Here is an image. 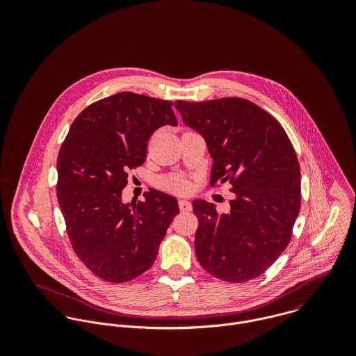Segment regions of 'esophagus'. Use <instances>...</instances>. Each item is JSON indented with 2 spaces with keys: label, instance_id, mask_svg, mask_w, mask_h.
Wrapping results in <instances>:
<instances>
[{
  "label": "esophagus",
  "instance_id": "1",
  "mask_svg": "<svg viewBox=\"0 0 356 356\" xmlns=\"http://www.w3.org/2000/svg\"><path fill=\"white\" fill-rule=\"evenodd\" d=\"M178 205H179V209H181L182 212H189V211H192V203L188 202V200H179Z\"/></svg>",
  "mask_w": 356,
  "mask_h": 356
}]
</instances>
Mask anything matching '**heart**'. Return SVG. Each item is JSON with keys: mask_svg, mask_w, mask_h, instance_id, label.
I'll use <instances>...</instances> for the list:
<instances>
[{"mask_svg": "<svg viewBox=\"0 0 356 356\" xmlns=\"http://www.w3.org/2000/svg\"><path fill=\"white\" fill-rule=\"evenodd\" d=\"M161 186L168 189V191H172V192H178V193H186L191 191V184L189 181L182 177V175H170V177H165L163 181H161Z\"/></svg>", "mask_w": 356, "mask_h": 356, "instance_id": "1", "label": "heart"}]
</instances>
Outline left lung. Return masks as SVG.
<instances>
[{
	"label": "left lung",
	"mask_w": 356,
	"mask_h": 356,
	"mask_svg": "<svg viewBox=\"0 0 356 356\" xmlns=\"http://www.w3.org/2000/svg\"><path fill=\"white\" fill-rule=\"evenodd\" d=\"M184 123L202 134L213 163L209 184L230 182V211L195 200V250L211 275L245 282L284 252L300 211V164L284 127L254 102L238 97L177 100Z\"/></svg>",
	"instance_id": "8db88e82"
}]
</instances>
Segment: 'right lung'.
Returning <instances> with one entry per match:
<instances>
[{
	"label": "right lung",
	"instance_id": "1",
	"mask_svg": "<svg viewBox=\"0 0 356 356\" xmlns=\"http://www.w3.org/2000/svg\"><path fill=\"white\" fill-rule=\"evenodd\" d=\"M172 102L122 92L86 106L57 157V200L83 264L108 282L145 273L179 213L175 197L149 188L144 202H122L127 172L145 161L154 130L177 126Z\"/></svg>",
	"mask_w": 356,
	"mask_h": 356
}]
</instances>
